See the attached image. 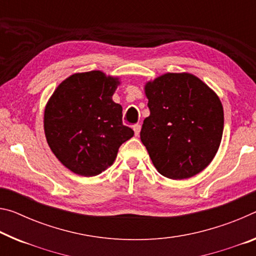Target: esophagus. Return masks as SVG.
<instances>
[{
  "instance_id": "1",
  "label": "esophagus",
  "mask_w": 256,
  "mask_h": 256,
  "mask_svg": "<svg viewBox=\"0 0 256 256\" xmlns=\"http://www.w3.org/2000/svg\"><path fill=\"white\" fill-rule=\"evenodd\" d=\"M140 130H141V125H140V124L133 125V131H134L136 136H139V134H140Z\"/></svg>"
}]
</instances>
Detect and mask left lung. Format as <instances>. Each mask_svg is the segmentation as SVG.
I'll list each match as a JSON object with an SVG mask.
<instances>
[{"instance_id": "obj_1", "label": "left lung", "mask_w": 256, "mask_h": 256, "mask_svg": "<svg viewBox=\"0 0 256 256\" xmlns=\"http://www.w3.org/2000/svg\"><path fill=\"white\" fill-rule=\"evenodd\" d=\"M150 115L140 139L154 166L172 180L194 176L216 157L223 107L208 84L190 72H166L144 84Z\"/></svg>"}]
</instances>
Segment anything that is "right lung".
Masks as SVG:
<instances>
[{
	"instance_id": "right-lung-1",
	"label": "right lung",
	"mask_w": 256,
	"mask_h": 256,
	"mask_svg": "<svg viewBox=\"0 0 256 256\" xmlns=\"http://www.w3.org/2000/svg\"><path fill=\"white\" fill-rule=\"evenodd\" d=\"M118 76L101 70L75 72L60 83L44 109L48 147L64 166L82 176H96L112 166L122 144L134 132L123 125L112 96Z\"/></svg>"
}]
</instances>
